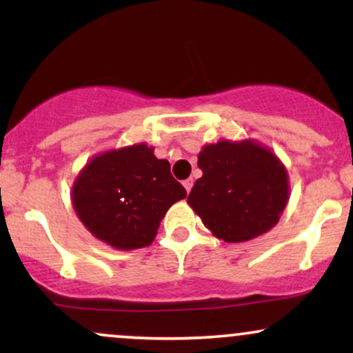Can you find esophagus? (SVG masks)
<instances>
[{"label":"esophagus","instance_id":"esophagus-1","mask_svg":"<svg viewBox=\"0 0 353 353\" xmlns=\"http://www.w3.org/2000/svg\"><path fill=\"white\" fill-rule=\"evenodd\" d=\"M182 184H184L185 190H188V192H190V189H192V184H194V181H192V179H185L184 182H182Z\"/></svg>","mask_w":353,"mask_h":353}]
</instances>
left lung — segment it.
<instances>
[{"label":"left lung","mask_w":353,"mask_h":353,"mask_svg":"<svg viewBox=\"0 0 353 353\" xmlns=\"http://www.w3.org/2000/svg\"><path fill=\"white\" fill-rule=\"evenodd\" d=\"M197 165L204 174L188 202L214 236L244 242L277 224L289 199V182L272 152L252 141H221L202 149Z\"/></svg>","instance_id":"obj_1"}]
</instances>
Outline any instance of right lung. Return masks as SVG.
<instances>
[{"mask_svg": "<svg viewBox=\"0 0 353 353\" xmlns=\"http://www.w3.org/2000/svg\"><path fill=\"white\" fill-rule=\"evenodd\" d=\"M188 196L165 159L137 144L94 157L72 188V205L99 241L131 250L149 245L161 219Z\"/></svg>", "mask_w": 353, "mask_h": 353, "instance_id": "right-lung-1", "label": "right lung"}]
</instances>
